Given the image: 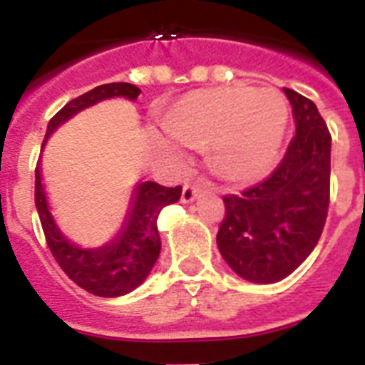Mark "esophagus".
<instances>
[{"instance_id": "esophagus-1", "label": "esophagus", "mask_w": 365, "mask_h": 365, "mask_svg": "<svg viewBox=\"0 0 365 365\" xmlns=\"http://www.w3.org/2000/svg\"><path fill=\"white\" fill-rule=\"evenodd\" d=\"M206 189L205 182H187L185 185H183V191H182V200L183 202H191V200H195L197 197H199L202 191Z\"/></svg>"}]
</instances>
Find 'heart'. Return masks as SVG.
<instances>
[{
  "label": "heart",
  "instance_id": "obj_1",
  "mask_svg": "<svg viewBox=\"0 0 365 365\" xmlns=\"http://www.w3.org/2000/svg\"><path fill=\"white\" fill-rule=\"evenodd\" d=\"M288 121V100L280 91L229 85L187 94L163 125L174 145L210 143L222 176L250 182L271 172Z\"/></svg>",
  "mask_w": 365,
  "mask_h": 365
}]
</instances>
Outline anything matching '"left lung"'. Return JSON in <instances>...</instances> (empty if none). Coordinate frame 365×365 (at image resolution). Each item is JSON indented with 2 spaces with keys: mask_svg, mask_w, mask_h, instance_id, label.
I'll return each mask as SVG.
<instances>
[{
  "mask_svg": "<svg viewBox=\"0 0 365 365\" xmlns=\"http://www.w3.org/2000/svg\"><path fill=\"white\" fill-rule=\"evenodd\" d=\"M295 136L277 168L239 195H225L217 248L250 282L282 280L309 257L329 208L331 134L314 102L284 88Z\"/></svg>",
  "mask_w": 365,
  "mask_h": 365,
  "instance_id": "left-lung-1",
  "label": "left lung"
}]
</instances>
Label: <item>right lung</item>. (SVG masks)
<instances>
[{"instance_id":"add662e5","label":"right lung","mask_w":365,"mask_h":365,"mask_svg":"<svg viewBox=\"0 0 365 365\" xmlns=\"http://www.w3.org/2000/svg\"><path fill=\"white\" fill-rule=\"evenodd\" d=\"M140 88L130 83H108L88 91V93L70 100L56 115L48 121L47 140L53 130L83 108L96 104L100 100L125 96L136 100ZM182 197V187H163L155 182H143L136 187L134 206L126 227L113 242L98 250H83L60 235L56 223L51 217L47 199L41 185L39 165L36 166V208L41 220L45 240L51 254L68 277L87 289L88 294L100 297H119L145 280L160 252V237L157 231V216L166 205L178 202Z\"/></svg>"}]
</instances>
